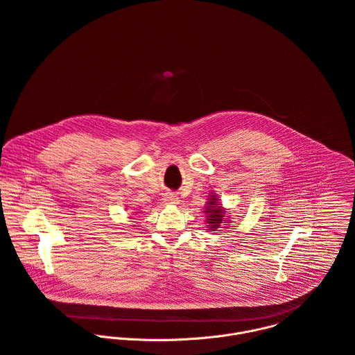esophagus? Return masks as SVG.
<instances>
[{"mask_svg": "<svg viewBox=\"0 0 355 355\" xmlns=\"http://www.w3.org/2000/svg\"><path fill=\"white\" fill-rule=\"evenodd\" d=\"M164 202L166 203H177L178 202V198L174 195V193H167L164 196Z\"/></svg>", "mask_w": 355, "mask_h": 355, "instance_id": "1", "label": "esophagus"}]
</instances>
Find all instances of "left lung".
Returning <instances> with one entry per match:
<instances>
[{
  "label": "left lung",
  "mask_w": 355,
  "mask_h": 355,
  "mask_svg": "<svg viewBox=\"0 0 355 355\" xmlns=\"http://www.w3.org/2000/svg\"><path fill=\"white\" fill-rule=\"evenodd\" d=\"M217 200L218 199L214 195H211L207 202V207H205V213L207 214L206 220H207L209 228H211L213 231H216V228L221 225L223 217H224V210L221 209V206H218Z\"/></svg>",
  "instance_id": "8db88e82"
}]
</instances>
